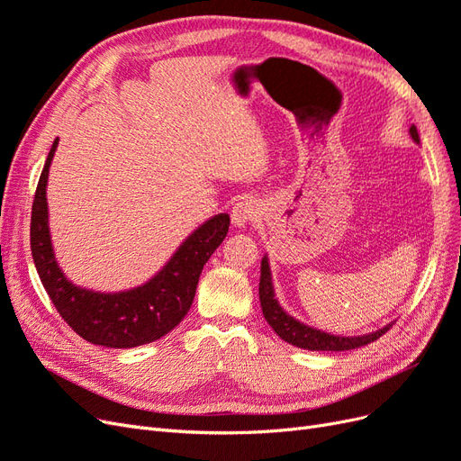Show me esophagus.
<instances>
[{"mask_svg": "<svg viewBox=\"0 0 461 461\" xmlns=\"http://www.w3.org/2000/svg\"><path fill=\"white\" fill-rule=\"evenodd\" d=\"M258 203L254 200H240L236 202L232 212H230V217H232V222L234 227H244L248 225L249 221H254L258 217Z\"/></svg>", "mask_w": 461, "mask_h": 461, "instance_id": "1", "label": "esophagus"}]
</instances>
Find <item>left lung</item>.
I'll use <instances>...</instances> for the list:
<instances>
[{"instance_id":"8db88e82","label":"left lung","mask_w":461,"mask_h":461,"mask_svg":"<svg viewBox=\"0 0 461 461\" xmlns=\"http://www.w3.org/2000/svg\"><path fill=\"white\" fill-rule=\"evenodd\" d=\"M410 134L415 142H420V134H417V129L411 127ZM259 302H261V310L263 317L267 323L273 327V330L286 340L292 346L303 348V350H323V352H342V350H354V348L366 346L375 342L376 339H381L383 334L393 327L386 325L384 329L364 334V337H334V334L321 332L317 329H312L308 325L300 323L294 317H290L283 312L281 305L275 300V292H273V283H271V271H269V263L267 258L261 259V278H259Z\"/></svg>"}]
</instances>
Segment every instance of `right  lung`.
<instances>
[{
  "label": "right lung",
  "instance_id": "right-lung-1",
  "mask_svg": "<svg viewBox=\"0 0 461 461\" xmlns=\"http://www.w3.org/2000/svg\"><path fill=\"white\" fill-rule=\"evenodd\" d=\"M58 142L55 138L40 175L31 217L32 259L55 310L78 337L97 346L134 348L165 337L188 313L203 265L229 232V215L205 221L144 286L119 294L78 288L61 273L50 240L46 185Z\"/></svg>",
  "mask_w": 461,
  "mask_h": 461
}]
</instances>
